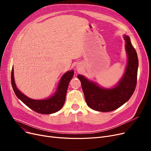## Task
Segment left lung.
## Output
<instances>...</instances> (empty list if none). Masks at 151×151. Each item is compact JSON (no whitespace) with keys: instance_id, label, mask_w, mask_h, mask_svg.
Instances as JSON below:
<instances>
[{"instance_id":"1","label":"left lung","mask_w":151,"mask_h":151,"mask_svg":"<svg viewBox=\"0 0 151 151\" xmlns=\"http://www.w3.org/2000/svg\"><path fill=\"white\" fill-rule=\"evenodd\" d=\"M128 63L122 78L114 88L105 89L78 75L81 81L86 104L93 110L101 112L112 111L123 105L133 95L137 83L138 59L130 37L124 35Z\"/></svg>"}]
</instances>
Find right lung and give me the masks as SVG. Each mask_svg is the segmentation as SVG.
<instances>
[{
    "instance_id": "obj_1",
    "label": "right lung",
    "mask_w": 151,
    "mask_h": 151,
    "mask_svg": "<svg viewBox=\"0 0 151 151\" xmlns=\"http://www.w3.org/2000/svg\"><path fill=\"white\" fill-rule=\"evenodd\" d=\"M73 75L74 71L73 70L68 71L63 75L61 78L56 92L52 97L46 100L31 99L22 93L17 89L14 83L13 67L12 70L11 75L12 85L16 96L29 108L38 113L49 114L58 111L64 105L68 84Z\"/></svg>"
}]
</instances>
